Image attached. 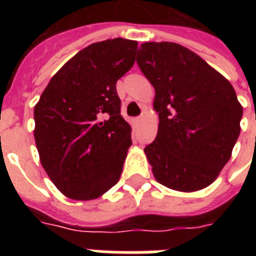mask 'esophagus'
<instances>
[{
	"mask_svg": "<svg viewBox=\"0 0 256 256\" xmlns=\"http://www.w3.org/2000/svg\"><path fill=\"white\" fill-rule=\"evenodd\" d=\"M142 120H144V116H138V118H136L134 122H136V124H142Z\"/></svg>",
	"mask_w": 256,
	"mask_h": 256,
	"instance_id": "esophagus-1",
	"label": "esophagus"
}]
</instances>
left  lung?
Here are the masks:
<instances>
[{"label":"left lung","instance_id":"1","mask_svg":"<svg viewBox=\"0 0 256 256\" xmlns=\"http://www.w3.org/2000/svg\"><path fill=\"white\" fill-rule=\"evenodd\" d=\"M136 64L156 88L158 134L144 148L152 174L171 190L210 186L240 132L243 108L234 88L198 54L174 42H144Z\"/></svg>","mask_w":256,"mask_h":256}]
</instances>
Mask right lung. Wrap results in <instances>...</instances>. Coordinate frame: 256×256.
Masks as SVG:
<instances>
[{
    "label": "right lung",
    "mask_w": 256,
    "mask_h": 256,
    "mask_svg": "<svg viewBox=\"0 0 256 256\" xmlns=\"http://www.w3.org/2000/svg\"><path fill=\"white\" fill-rule=\"evenodd\" d=\"M138 42H96L70 58L34 106V140L46 174L68 198L90 200L118 180L132 146L116 81L136 62Z\"/></svg>",
    "instance_id": "right-lung-1"
}]
</instances>
